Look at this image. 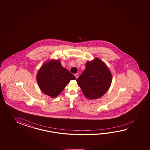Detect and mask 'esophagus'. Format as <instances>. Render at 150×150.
I'll return each instance as SVG.
<instances>
[{
    "label": "esophagus",
    "instance_id": "34e87169",
    "mask_svg": "<svg viewBox=\"0 0 150 150\" xmlns=\"http://www.w3.org/2000/svg\"><path fill=\"white\" fill-rule=\"evenodd\" d=\"M74 76H75L76 77V78H78V76H79V74H78V73H76V74H74Z\"/></svg>",
    "mask_w": 150,
    "mask_h": 150
}]
</instances>
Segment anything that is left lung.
<instances>
[{
  "instance_id": "8db88e82",
  "label": "left lung",
  "mask_w": 150,
  "mask_h": 150,
  "mask_svg": "<svg viewBox=\"0 0 150 150\" xmlns=\"http://www.w3.org/2000/svg\"><path fill=\"white\" fill-rule=\"evenodd\" d=\"M112 75L108 68L100 59L86 64L85 70L76 79L86 97L95 100L102 97L111 84Z\"/></svg>"
}]
</instances>
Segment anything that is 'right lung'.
<instances>
[{"label":"right lung","mask_w":150,"mask_h":150,"mask_svg":"<svg viewBox=\"0 0 150 150\" xmlns=\"http://www.w3.org/2000/svg\"><path fill=\"white\" fill-rule=\"evenodd\" d=\"M76 79L74 74L62 67L59 60H52L42 65L37 76L41 91L52 97L58 96L70 80Z\"/></svg>","instance_id":"1"}]
</instances>
